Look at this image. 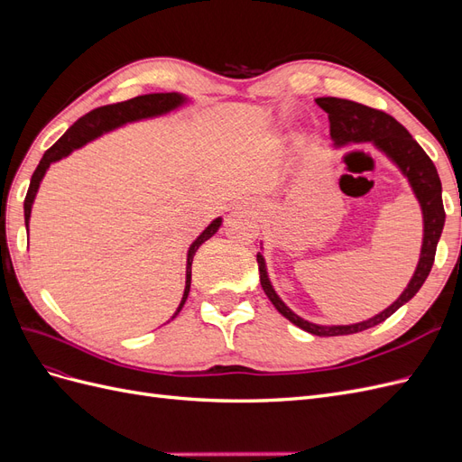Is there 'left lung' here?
<instances>
[{"label": "left lung", "instance_id": "left-lung-1", "mask_svg": "<svg viewBox=\"0 0 462 462\" xmlns=\"http://www.w3.org/2000/svg\"><path fill=\"white\" fill-rule=\"evenodd\" d=\"M316 104L328 114L329 134L335 148L372 143L374 148L385 153V156L397 165V170L409 180L414 197L418 204H420L424 223L420 260H418V265L407 289H404L401 292V297L393 304L387 306L383 312L375 314L365 321H358V324L348 326H319L292 312L282 300V297L275 292L270 282L265 258L262 253H258L256 260L260 283L265 295H268V299L277 309V312L285 316L291 324H295L297 328L312 335H318V337H333V335H351L382 324V321H385L391 314L397 312L402 304H407L416 292L420 291L426 277L430 275L433 258H436V248L445 226V209L441 200V180L436 165H433L422 146L414 141L411 133L404 129L399 121L383 114L380 109L362 106L351 100H343V97H316Z\"/></svg>", "mask_w": 462, "mask_h": 462}]
</instances>
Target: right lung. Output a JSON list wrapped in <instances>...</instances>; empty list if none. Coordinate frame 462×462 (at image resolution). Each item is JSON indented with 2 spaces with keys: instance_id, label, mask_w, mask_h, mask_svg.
<instances>
[{
  "instance_id": "1",
  "label": "right lung",
  "mask_w": 462,
  "mask_h": 462,
  "mask_svg": "<svg viewBox=\"0 0 462 462\" xmlns=\"http://www.w3.org/2000/svg\"><path fill=\"white\" fill-rule=\"evenodd\" d=\"M187 104H190L189 97L185 94H179V92L144 94V96L131 97V100L121 102V104H111V106H104V107H96V109L90 111V114H87L85 117H80L73 125V127H69L67 133L60 138V141L55 143L44 153V158L40 160L36 171L32 173L31 187H29V192H26V199H24V226H26V231H29L32 204H34V199H36V194H38L40 183H42V179H44L46 171L50 170L51 163L67 158L73 150L82 148L85 144L96 141V138H100L102 134L123 127V125L144 121V119H153V117H162V116L171 114V111H177L179 107H183ZM221 223H223V219L216 217L197 236V239H194V243L189 246V253H187V279H185L183 299H180V302L177 306L175 314L171 316V319L180 312V309H183L185 302H187L189 291H190V265H192L194 254H197V250H199V246L202 243H206L208 239H212V236L217 233V229L221 227Z\"/></svg>"
}]
</instances>
